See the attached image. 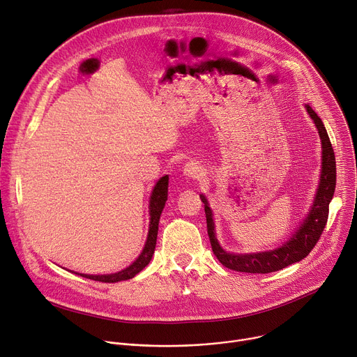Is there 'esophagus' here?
Masks as SVG:
<instances>
[{"mask_svg":"<svg viewBox=\"0 0 357 357\" xmlns=\"http://www.w3.org/2000/svg\"><path fill=\"white\" fill-rule=\"evenodd\" d=\"M203 168L197 164V162H188L183 167V175L186 176V179H200L203 176Z\"/></svg>","mask_w":357,"mask_h":357,"instance_id":"esophagus-1","label":"esophagus"}]
</instances>
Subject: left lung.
<instances>
[{"label": "left lung", "instance_id": "1", "mask_svg": "<svg viewBox=\"0 0 357 357\" xmlns=\"http://www.w3.org/2000/svg\"><path fill=\"white\" fill-rule=\"evenodd\" d=\"M305 107H307L311 119L314 120L322 139L324 149H322L321 183L307 219L303 220L299 230H296V233L285 244H282L277 250L257 252V254H243V256L241 254H233V252L225 251L218 243V238L215 236L213 215L208 205V200L205 196L200 195L203 205H205L208 234L211 238L213 254L225 267L230 270L240 271V273H251V274H267V273L282 270L307 257L315 247V244L318 243V240L321 238V234L326 226L328 216H329V203L335 192L336 162H335V152L322 120L318 117V114L312 110L310 105H307Z\"/></svg>", "mask_w": 357, "mask_h": 357}]
</instances>
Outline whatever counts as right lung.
Returning a JSON list of instances; mask_svg holds the SVG:
<instances>
[{
    "label": "right lung",
    "instance_id": "add662e5",
    "mask_svg": "<svg viewBox=\"0 0 357 357\" xmlns=\"http://www.w3.org/2000/svg\"><path fill=\"white\" fill-rule=\"evenodd\" d=\"M168 199V175L162 176L154 190H152L151 199H149V230H148V237L145 247L142 252L139 254V257L126 270L116 273V274H109V275H87V274H80L84 278L100 281V282H119V281H126L132 277H135L139 271H142L148 263L152 259V254L155 251V244H157V236H158V223L162 213V209L165 206V202Z\"/></svg>",
    "mask_w": 357,
    "mask_h": 357
}]
</instances>
